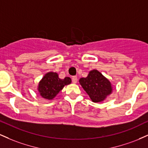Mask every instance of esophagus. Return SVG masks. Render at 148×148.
Wrapping results in <instances>:
<instances>
[{"label": "esophagus", "mask_w": 148, "mask_h": 148, "mask_svg": "<svg viewBox=\"0 0 148 148\" xmlns=\"http://www.w3.org/2000/svg\"><path fill=\"white\" fill-rule=\"evenodd\" d=\"M78 81L77 76H72V83L73 84H76Z\"/></svg>", "instance_id": "obj_1"}]
</instances>
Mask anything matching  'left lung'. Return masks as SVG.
Here are the masks:
<instances>
[{
  "label": "left lung",
  "instance_id": "8db88e82",
  "mask_svg": "<svg viewBox=\"0 0 148 148\" xmlns=\"http://www.w3.org/2000/svg\"><path fill=\"white\" fill-rule=\"evenodd\" d=\"M79 84L93 102H101L113 92L111 81L97 69L90 71L87 77L81 78Z\"/></svg>",
  "mask_w": 148,
  "mask_h": 148
}]
</instances>
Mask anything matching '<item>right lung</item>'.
I'll use <instances>...</instances> for the list:
<instances>
[{"label":"right lung","instance_id":"1","mask_svg":"<svg viewBox=\"0 0 148 148\" xmlns=\"http://www.w3.org/2000/svg\"><path fill=\"white\" fill-rule=\"evenodd\" d=\"M71 83V78L65 77L61 79L59 78L58 73L49 72L45 74L40 81L37 86V91L42 98L52 100L56 97L59 92L63 89L64 86Z\"/></svg>","mask_w":148,"mask_h":148}]
</instances>
